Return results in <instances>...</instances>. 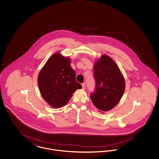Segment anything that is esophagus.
I'll list each match as a JSON object with an SVG mask.
<instances>
[{"instance_id":"34e87169","label":"esophagus","mask_w":159,"mask_h":159,"mask_svg":"<svg viewBox=\"0 0 159 159\" xmlns=\"http://www.w3.org/2000/svg\"><path fill=\"white\" fill-rule=\"evenodd\" d=\"M82 86L83 89H84L85 88V83H82Z\"/></svg>"}]
</instances>
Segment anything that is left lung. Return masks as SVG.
Listing matches in <instances>:
<instances>
[{
  "label": "left lung",
  "instance_id": "1",
  "mask_svg": "<svg viewBox=\"0 0 159 159\" xmlns=\"http://www.w3.org/2000/svg\"><path fill=\"white\" fill-rule=\"evenodd\" d=\"M95 92L91 94L93 104L100 112L108 111L117 106L125 90V80L115 61L102 55L93 68Z\"/></svg>",
  "mask_w": 159,
  "mask_h": 159
}]
</instances>
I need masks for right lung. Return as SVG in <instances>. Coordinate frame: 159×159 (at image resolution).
Wrapping results in <instances>:
<instances>
[{
  "label": "right lung",
  "instance_id": "1",
  "mask_svg": "<svg viewBox=\"0 0 159 159\" xmlns=\"http://www.w3.org/2000/svg\"><path fill=\"white\" fill-rule=\"evenodd\" d=\"M71 60L60 52L53 54L41 69L38 77L42 97L53 108L65 106L73 93L82 89L76 80V73L71 67Z\"/></svg>",
  "mask_w": 159,
  "mask_h": 159
}]
</instances>
